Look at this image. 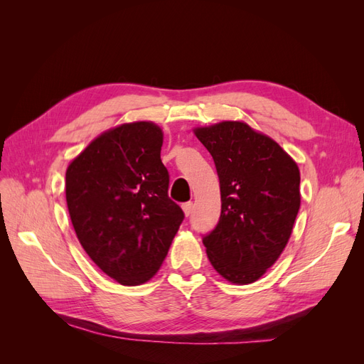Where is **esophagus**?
Returning <instances> with one entry per match:
<instances>
[{"mask_svg": "<svg viewBox=\"0 0 364 364\" xmlns=\"http://www.w3.org/2000/svg\"><path fill=\"white\" fill-rule=\"evenodd\" d=\"M182 209H183L185 215L188 217V215L193 213V202H186V203H183V205H182Z\"/></svg>", "mask_w": 364, "mask_h": 364, "instance_id": "obj_1", "label": "esophagus"}]
</instances>
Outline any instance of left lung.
<instances>
[{
  "label": "left lung",
  "instance_id": "8db88e82",
  "mask_svg": "<svg viewBox=\"0 0 364 364\" xmlns=\"http://www.w3.org/2000/svg\"><path fill=\"white\" fill-rule=\"evenodd\" d=\"M211 153L222 213L203 235L213 267L234 284L259 279L279 258L301 206V174L278 142L246 123L223 121L194 130Z\"/></svg>",
  "mask_w": 364,
  "mask_h": 364
}]
</instances>
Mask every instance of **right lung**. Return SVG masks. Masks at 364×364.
Listing matches in <instances>:
<instances>
[{
  "label": "right lung",
  "instance_id": "obj_1",
  "mask_svg": "<svg viewBox=\"0 0 364 364\" xmlns=\"http://www.w3.org/2000/svg\"><path fill=\"white\" fill-rule=\"evenodd\" d=\"M162 130L150 121L95 138L67 170V205L82 247L107 277L139 285L158 272L183 222L168 197Z\"/></svg>",
  "mask_w": 364,
  "mask_h": 364
}]
</instances>
